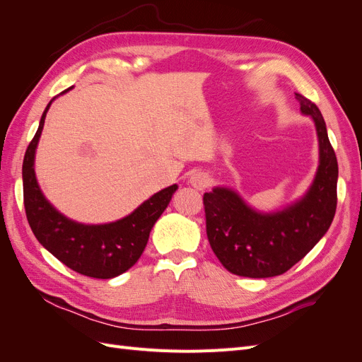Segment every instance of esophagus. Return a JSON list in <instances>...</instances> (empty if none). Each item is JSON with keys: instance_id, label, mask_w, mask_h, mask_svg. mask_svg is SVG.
<instances>
[{"instance_id": "esophagus-1", "label": "esophagus", "mask_w": 362, "mask_h": 362, "mask_svg": "<svg viewBox=\"0 0 362 362\" xmlns=\"http://www.w3.org/2000/svg\"><path fill=\"white\" fill-rule=\"evenodd\" d=\"M210 181H211L210 177H208V173L205 172H194L190 177V184L198 190L206 189L208 185H210Z\"/></svg>"}]
</instances>
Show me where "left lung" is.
<instances>
[{
	"label": "left lung",
	"mask_w": 362,
	"mask_h": 362,
	"mask_svg": "<svg viewBox=\"0 0 362 362\" xmlns=\"http://www.w3.org/2000/svg\"><path fill=\"white\" fill-rule=\"evenodd\" d=\"M319 137V168L299 201L261 213L237 192L214 187L204 194L206 237L223 267L238 276L272 278L286 273L319 243L337 210L338 163L319 108L296 93Z\"/></svg>",
	"instance_id": "8db88e82"
}]
</instances>
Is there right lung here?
Returning <instances> with one entry per match:
<instances>
[{"mask_svg": "<svg viewBox=\"0 0 362 362\" xmlns=\"http://www.w3.org/2000/svg\"><path fill=\"white\" fill-rule=\"evenodd\" d=\"M52 101L43 112L24 157L23 182L27 221L39 243L74 272L96 279L119 276L133 267L144 254L152 226L166 210L178 185L173 184L152 194L133 213L112 223L84 225L59 213L43 196L35 173L36 148Z\"/></svg>", "mask_w": 362, "mask_h": 362, "instance_id": "right-lung-1", "label": "right lung"}]
</instances>
